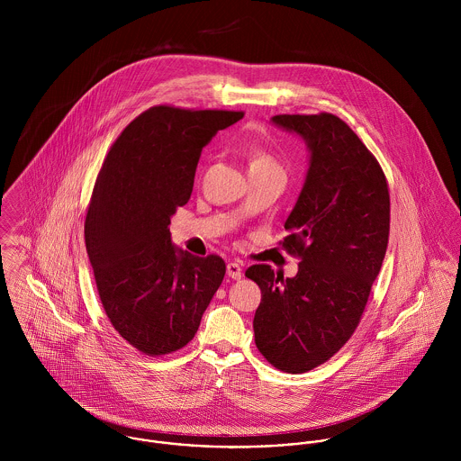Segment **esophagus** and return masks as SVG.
I'll return each mask as SVG.
<instances>
[{"instance_id": "esophagus-1", "label": "esophagus", "mask_w": 461, "mask_h": 461, "mask_svg": "<svg viewBox=\"0 0 461 461\" xmlns=\"http://www.w3.org/2000/svg\"><path fill=\"white\" fill-rule=\"evenodd\" d=\"M227 275H229L230 278H234V280H240V278L243 276V267H241V263L232 261V263L227 264Z\"/></svg>"}]
</instances>
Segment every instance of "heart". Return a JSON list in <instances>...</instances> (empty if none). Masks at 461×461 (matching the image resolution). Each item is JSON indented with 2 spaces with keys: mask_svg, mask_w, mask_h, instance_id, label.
<instances>
[{
  "mask_svg": "<svg viewBox=\"0 0 461 461\" xmlns=\"http://www.w3.org/2000/svg\"><path fill=\"white\" fill-rule=\"evenodd\" d=\"M245 154L250 161V168H267V167H278L271 154H267L261 147L256 145H247Z\"/></svg>",
  "mask_w": 461,
  "mask_h": 461,
  "instance_id": "1",
  "label": "heart"
}]
</instances>
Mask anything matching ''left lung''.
<instances>
[{
	"label": "left lung",
	"mask_w": 461,
	"mask_h": 461,
	"mask_svg": "<svg viewBox=\"0 0 461 461\" xmlns=\"http://www.w3.org/2000/svg\"><path fill=\"white\" fill-rule=\"evenodd\" d=\"M311 152L302 194L284 227L282 247L300 259L284 278L267 264L247 276L263 298L256 311V346L284 373H307L331 358L353 335L384 263L391 197L385 174L353 130L331 113L275 115Z\"/></svg>",
	"instance_id": "left-lung-1"
}]
</instances>
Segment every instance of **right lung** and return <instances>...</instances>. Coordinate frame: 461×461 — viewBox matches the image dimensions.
I'll use <instances>...</instances> for the list:
<instances>
[{"label":"right lung","instance_id":"add662e5","mask_svg":"<svg viewBox=\"0 0 461 461\" xmlns=\"http://www.w3.org/2000/svg\"><path fill=\"white\" fill-rule=\"evenodd\" d=\"M243 112L152 106L121 132L95 179L85 245L113 329L149 357L197 333L225 263L174 247L170 218L194 190L202 147Z\"/></svg>","mask_w":461,"mask_h":461}]
</instances>
